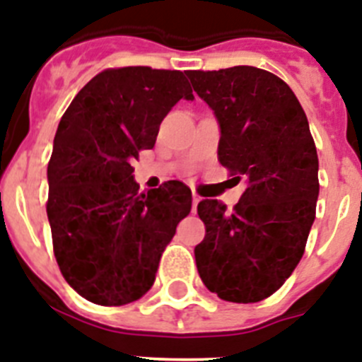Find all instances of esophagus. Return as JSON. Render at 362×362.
<instances>
[{"label": "esophagus", "instance_id": "obj_1", "mask_svg": "<svg viewBox=\"0 0 362 362\" xmlns=\"http://www.w3.org/2000/svg\"><path fill=\"white\" fill-rule=\"evenodd\" d=\"M199 201H201V196H199V194H196V192H194V194H192V212H194V210L197 209V204H199Z\"/></svg>", "mask_w": 362, "mask_h": 362}]
</instances>
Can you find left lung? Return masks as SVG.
I'll return each mask as SVG.
<instances>
[{"label":"left lung","mask_w":362,"mask_h":362,"mask_svg":"<svg viewBox=\"0 0 362 362\" xmlns=\"http://www.w3.org/2000/svg\"><path fill=\"white\" fill-rule=\"evenodd\" d=\"M221 129L217 158L245 192L232 212L203 199L196 246L204 286L230 303H257L283 286L305 254L319 196V159L306 114L276 74L255 66L188 70Z\"/></svg>","instance_id":"8db88e82"}]
</instances>
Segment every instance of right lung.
<instances>
[{"instance_id":"1","label":"right lung","mask_w":362,"mask_h":362,"mask_svg":"<svg viewBox=\"0 0 362 362\" xmlns=\"http://www.w3.org/2000/svg\"><path fill=\"white\" fill-rule=\"evenodd\" d=\"M179 99H194L181 70L108 69L83 86L59 121L47 170L54 255L66 283L95 305L145 296L175 226L190 214L187 185L139 192L132 175V161L156 145Z\"/></svg>"}]
</instances>
